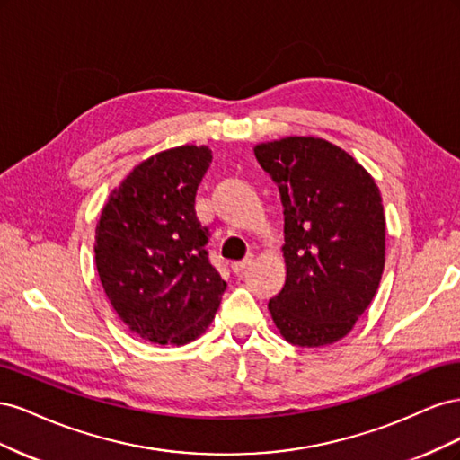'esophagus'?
Instances as JSON below:
<instances>
[{
    "label": "esophagus",
    "mask_w": 460,
    "mask_h": 460,
    "mask_svg": "<svg viewBox=\"0 0 460 460\" xmlns=\"http://www.w3.org/2000/svg\"><path fill=\"white\" fill-rule=\"evenodd\" d=\"M253 262V255L252 253H249L245 259H242V261H235V262H232V270L235 272V274H240L243 269H247L249 267V264H252Z\"/></svg>",
    "instance_id": "34e87169"
}]
</instances>
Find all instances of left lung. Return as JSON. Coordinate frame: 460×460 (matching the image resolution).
Segmentation results:
<instances>
[{
    "label": "left lung",
    "instance_id": "1",
    "mask_svg": "<svg viewBox=\"0 0 460 460\" xmlns=\"http://www.w3.org/2000/svg\"><path fill=\"white\" fill-rule=\"evenodd\" d=\"M255 157L280 191L286 284L269 301L286 341L341 340L382 280L385 217L380 190L349 153L320 137L261 144Z\"/></svg>",
    "mask_w": 460,
    "mask_h": 460
}]
</instances>
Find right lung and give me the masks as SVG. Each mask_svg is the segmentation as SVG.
I'll return each instance as SVG.
<instances>
[{
  "label": "right lung",
  "instance_id": "obj_1",
  "mask_svg": "<svg viewBox=\"0 0 460 460\" xmlns=\"http://www.w3.org/2000/svg\"><path fill=\"white\" fill-rule=\"evenodd\" d=\"M211 149L180 146L140 163L111 193L95 264L113 309L142 340L184 345L211 324L226 282L208 259L196 193Z\"/></svg>",
  "mask_w": 460,
  "mask_h": 460
}]
</instances>
